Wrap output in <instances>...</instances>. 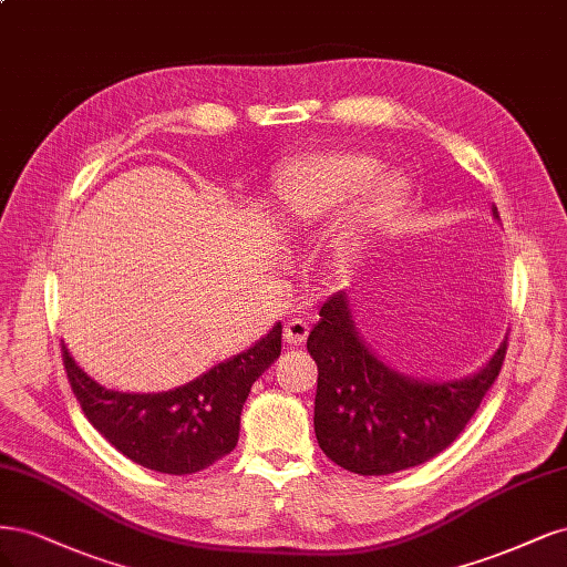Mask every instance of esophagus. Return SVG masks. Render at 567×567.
Segmentation results:
<instances>
[{
	"instance_id": "esophagus-1",
	"label": "esophagus",
	"mask_w": 567,
	"mask_h": 567,
	"mask_svg": "<svg viewBox=\"0 0 567 567\" xmlns=\"http://www.w3.org/2000/svg\"><path fill=\"white\" fill-rule=\"evenodd\" d=\"M308 337V324L303 320H289L285 324V343L287 346H301Z\"/></svg>"
}]
</instances>
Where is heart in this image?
I'll use <instances>...</instances> for the list:
<instances>
[{
  "label": "heart",
  "instance_id": "b5f03b06",
  "mask_svg": "<svg viewBox=\"0 0 567 567\" xmlns=\"http://www.w3.org/2000/svg\"><path fill=\"white\" fill-rule=\"evenodd\" d=\"M379 172V162L362 153H322L289 164L278 176L280 224H310L343 207L357 193L343 230V254H358L405 212L410 181L398 172Z\"/></svg>",
  "mask_w": 567,
  "mask_h": 567
}]
</instances>
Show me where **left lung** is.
Listing matches in <instances>:
<instances>
[{"mask_svg": "<svg viewBox=\"0 0 567 567\" xmlns=\"http://www.w3.org/2000/svg\"><path fill=\"white\" fill-rule=\"evenodd\" d=\"M492 216L499 221L495 205ZM306 349L318 362L313 426L322 452L360 476H386L454 443L502 370L506 337L473 374L412 377L372 351L360 334L351 289H341L322 303Z\"/></svg>", "mask_w": 567, "mask_h": 567, "instance_id": "8db88e82", "label": "left lung"}]
</instances>
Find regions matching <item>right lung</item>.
Masks as SVG:
<instances>
[{"mask_svg":"<svg viewBox=\"0 0 567 567\" xmlns=\"http://www.w3.org/2000/svg\"><path fill=\"white\" fill-rule=\"evenodd\" d=\"M282 349L276 322L243 353L221 360L193 381L159 393H126L91 379L63 343L72 393L107 443L126 460L169 476H186L230 454L240 437V414L268 364Z\"/></svg>","mask_w":567,"mask_h":567,"instance_id":"1","label":"right lung"}]
</instances>
